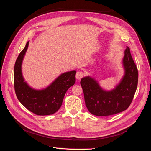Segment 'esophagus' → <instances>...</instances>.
Here are the masks:
<instances>
[{"label":"esophagus","instance_id":"obj_1","mask_svg":"<svg viewBox=\"0 0 151 151\" xmlns=\"http://www.w3.org/2000/svg\"><path fill=\"white\" fill-rule=\"evenodd\" d=\"M83 73L81 71H78L76 74V78L78 80L81 79L83 77Z\"/></svg>","mask_w":151,"mask_h":151}]
</instances>
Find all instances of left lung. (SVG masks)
Here are the masks:
<instances>
[{"label": "left lung", "mask_w": 151, "mask_h": 151, "mask_svg": "<svg viewBox=\"0 0 151 151\" xmlns=\"http://www.w3.org/2000/svg\"><path fill=\"white\" fill-rule=\"evenodd\" d=\"M122 65L124 75L111 91L103 90L90 76L81 79L85 105L91 114L99 116L115 115L126 110L130 105L137 87L138 70L128 47L124 51Z\"/></svg>", "instance_id": "left-lung-1"}]
</instances>
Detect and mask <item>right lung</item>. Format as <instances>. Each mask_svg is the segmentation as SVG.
Returning a JSON list of instances; mask_svg holds the SVG:
<instances>
[{
  "label": "right lung",
  "instance_id": "right-lung-1",
  "mask_svg": "<svg viewBox=\"0 0 151 151\" xmlns=\"http://www.w3.org/2000/svg\"><path fill=\"white\" fill-rule=\"evenodd\" d=\"M29 44V41L15 63L14 81L15 94L20 103L30 112L37 115H52L60 108L66 91L75 84L76 72L72 70L61 74L45 88L33 89L25 81L21 70Z\"/></svg>",
  "mask_w": 151,
  "mask_h": 151
}]
</instances>
